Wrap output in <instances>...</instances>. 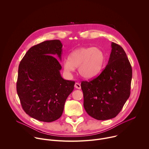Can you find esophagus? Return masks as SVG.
<instances>
[{"label":"esophagus","mask_w":149,"mask_h":149,"mask_svg":"<svg viewBox=\"0 0 149 149\" xmlns=\"http://www.w3.org/2000/svg\"><path fill=\"white\" fill-rule=\"evenodd\" d=\"M75 87L76 88H77V89H79V90H80L81 89V85L79 84V83H78V82H76L75 84Z\"/></svg>","instance_id":"34e87169"}]
</instances>
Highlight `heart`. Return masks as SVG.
<instances>
[{
  "label": "heart",
  "mask_w": 149,
  "mask_h": 149,
  "mask_svg": "<svg viewBox=\"0 0 149 149\" xmlns=\"http://www.w3.org/2000/svg\"><path fill=\"white\" fill-rule=\"evenodd\" d=\"M105 61V54L98 48L81 47L71 52L68 59L63 63L64 71L68 73L78 68L79 74L84 78L90 79L101 71Z\"/></svg>",
  "instance_id": "heart-1"
}]
</instances>
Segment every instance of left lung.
I'll use <instances>...</instances> for the list:
<instances>
[{"label": "left lung", "instance_id": "1", "mask_svg": "<svg viewBox=\"0 0 149 149\" xmlns=\"http://www.w3.org/2000/svg\"><path fill=\"white\" fill-rule=\"evenodd\" d=\"M107 66L96 78L82 81L84 107L98 120L116 117L130 95L132 68L127 55L119 45L112 42Z\"/></svg>", "mask_w": 149, "mask_h": 149}]
</instances>
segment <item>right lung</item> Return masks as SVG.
Segmentation results:
<instances>
[{"label": "right lung", "instance_id": "obj_1", "mask_svg": "<svg viewBox=\"0 0 149 149\" xmlns=\"http://www.w3.org/2000/svg\"><path fill=\"white\" fill-rule=\"evenodd\" d=\"M62 48L59 40L42 42L28 51L19 65L16 90L21 105L27 114L40 121L61 117L74 90L75 82L62 78V67L55 57L61 60Z\"/></svg>", "mask_w": 149, "mask_h": 149}]
</instances>
